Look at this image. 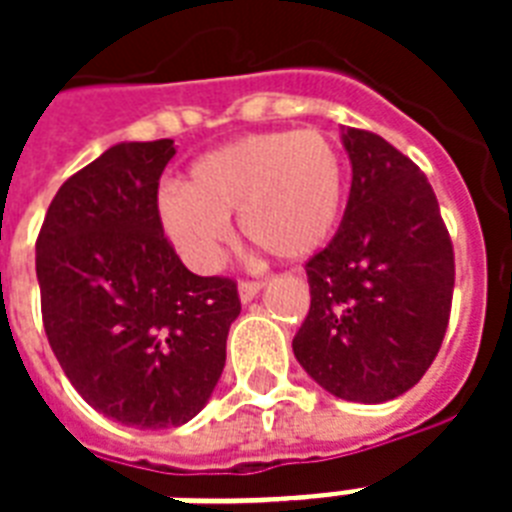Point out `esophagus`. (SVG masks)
I'll use <instances>...</instances> for the list:
<instances>
[{
  "label": "esophagus",
  "instance_id": "34e87169",
  "mask_svg": "<svg viewBox=\"0 0 512 512\" xmlns=\"http://www.w3.org/2000/svg\"><path fill=\"white\" fill-rule=\"evenodd\" d=\"M260 289H263V284H260V281H241V284H239L241 303H249V300H255V297L260 295Z\"/></svg>",
  "mask_w": 512,
  "mask_h": 512
}]
</instances>
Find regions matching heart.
Wrapping results in <instances>:
<instances>
[{"label": "heart", "instance_id": "obj_1", "mask_svg": "<svg viewBox=\"0 0 512 512\" xmlns=\"http://www.w3.org/2000/svg\"><path fill=\"white\" fill-rule=\"evenodd\" d=\"M345 164L321 132H260L199 156L183 188H164V233L199 268H215L239 212L244 239L281 260L327 247L345 212Z\"/></svg>", "mask_w": 512, "mask_h": 512}]
</instances>
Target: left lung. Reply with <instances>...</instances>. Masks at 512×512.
<instances>
[{
  "mask_svg": "<svg viewBox=\"0 0 512 512\" xmlns=\"http://www.w3.org/2000/svg\"><path fill=\"white\" fill-rule=\"evenodd\" d=\"M353 180L340 231L305 265L311 311L292 340L321 388L382 404L422 380L449 324L452 239L420 167L388 140L342 130Z\"/></svg>",
  "mask_w": 512,
  "mask_h": 512,
  "instance_id": "8db88e82",
  "label": "left lung"
}]
</instances>
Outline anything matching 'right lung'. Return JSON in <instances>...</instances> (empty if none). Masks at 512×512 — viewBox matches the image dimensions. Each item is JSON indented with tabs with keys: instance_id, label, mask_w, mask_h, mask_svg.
Listing matches in <instances>:
<instances>
[{
	"instance_id": "right-lung-1",
	"label": "right lung",
	"mask_w": 512,
	"mask_h": 512,
	"mask_svg": "<svg viewBox=\"0 0 512 512\" xmlns=\"http://www.w3.org/2000/svg\"><path fill=\"white\" fill-rule=\"evenodd\" d=\"M175 140L116 143L55 193L36 239L50 348L114 422L177 428L212 396L241 313L223 276H196L164 236L156 193Z\"/></svg>"
}]
</instances>
